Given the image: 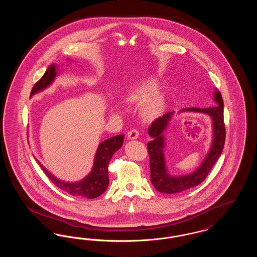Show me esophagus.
<instances>
[{
  "instance_id": "obj_1",
  "label": "esophagus",
  "mask_w": 257,
  "mask_h": 257,
  "mask_svg": "<svg viewBox=\"0 0 257 257\" xmlns=\"http://www.w3.org/2000/svg\"><path fill=\"white\" fill-rule=\"evenodd\" d=\"M139 131L136 129H132L128 132V139L129 140H137L139 138Z\"/></svg>"
}]
</instances>
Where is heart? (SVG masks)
Returning <instances> with one entry per match:
<instances>
[{"label":"heart","mask_w":257,"mask_h":257,"mask_svg":"<svg viewBox=\"0 0 257 257\" xmlns=\"http://www.w3.org/2000/svg\"><path fill=\"white\" fill-rule=\"evenodd\" d=\"M157 83L153 79H146L132 86L125 94L124 99L128 104H140L145 102L143 114L147 119L156 118L164 109L165 100L162 95L157 94L150 97L157 89Z\"/></svg>","instance_id":"b5f03b06"}]
</instances>
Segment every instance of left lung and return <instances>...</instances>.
<instances>
[{"label":"left lung","mask_w":257,"mask_h":257,"mask_svg":"<svg viewBox=\"0 0 257 257\" xmlns=\"http://www.w3.org/2000/svg\"><path fill=\"white\" fill-rule=\"evenodd\" d=\"M213 99L216 106L210 108H188L179 110V112L191 111L206 113L212 120V143L209 151L199 167L189 174L171 175L168 171L165 158L166 139L164 132L169 126L174 111L165 113L157 118L148 129V135L152 138L147 144L150 160V179L157 191L164 194H177L201 183L207 176L209 171L220 157L225 141V127L223 123V101L218 89L214 90Z\"/></svg>","instance_id":"8db88e82"}]
</instances>
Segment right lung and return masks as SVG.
I'll list each match as a JSON object with an SVG mask.
<instances>
[{"label": "right lung", "instance_id": "1", "mask_svg": "<svg viewBox=\"0 0 257 257\" xmlns=\"http://www.w3.org/2000/svg\"><path fill=\"white\" fill-rule=\"evenodd\" d=\"M60 73L59 65L54 63L51 64L42 78L33 87L31 97L51 86L58 74ZM123 140L124 135H117L102 142L98 146L91 171L85 178L76 182H66L56 177L37 158L36 160L44 173L58 188L71 196H84L91 199L102 195L107 190L109 186L108 166L114 152L122 147Z\"/></svg>", "mask_w": 257, "mask_h": 257}]
</instances>
